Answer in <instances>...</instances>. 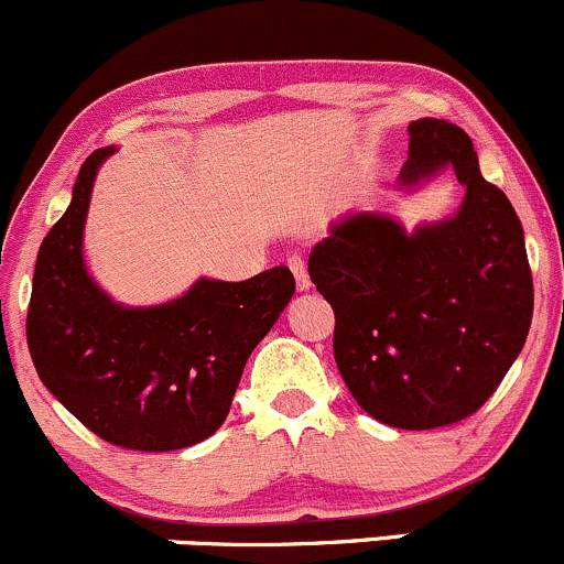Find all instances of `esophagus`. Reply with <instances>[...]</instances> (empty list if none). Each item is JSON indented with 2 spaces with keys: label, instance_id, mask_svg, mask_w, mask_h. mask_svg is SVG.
<instances>
[{
  "label": "esophagus",
  "instance_id": "34e87169",
  "mask_svg": "<svg viewBox=\"0 0 564 564\" xmlns=\"http://www.w3.org/2000/svg\"><path fill=\"white\" fill-rule=\"evenodd\" d=\"M289 268H292V272H294V278H296V289H300V292H307V289H311V275H307V264H305V259L302 257H289Z\"/></svg>",
  "mask_w": 564,
  "mask_h": 564
}]
</instances>
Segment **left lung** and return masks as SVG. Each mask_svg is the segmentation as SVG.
Masks as SVG:
<instances>
[{
    "instance_id": "left-lung-1",
    "label": "left lung",
    "mask_w": 564,
    "mask_h": 564,
    "mask_svg": "<svg viewBox=\"0 0 564 564\" xmlns=\"http://www.w3.org/2000/svg\"><path fill=\"white\" fill-rule=\"evenodd\" d=\"M453 165L466 187L449 219L406 232L382 214L332 227L311 281L334 311V361L364 412L404 431L453 425L485 404L533 321V275L517 212L447 120L410 122L401 187Z\"/></svg>"
}]
</instances>
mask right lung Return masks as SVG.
<instances>
[{"mask_svg": "<svg viewBox=\"0 0 564 564\" xmlns=\"http://www.w3.org/2000/svg\"><path fill=\"white\" fill-rule=\"evenodd\" d=\"M79 169L72 203L36 253L26 339L36 375L85 429L141 453L192 447L219 431L251 350L294 294L278 264L249 281L200 278L154 307H126L90 278L83 230L96 173Z\"/></svg>", "mask_w": 564, "mask_h": 564, "instance_id": "right-lung-1", "label": "right lung"}]
</instances>
